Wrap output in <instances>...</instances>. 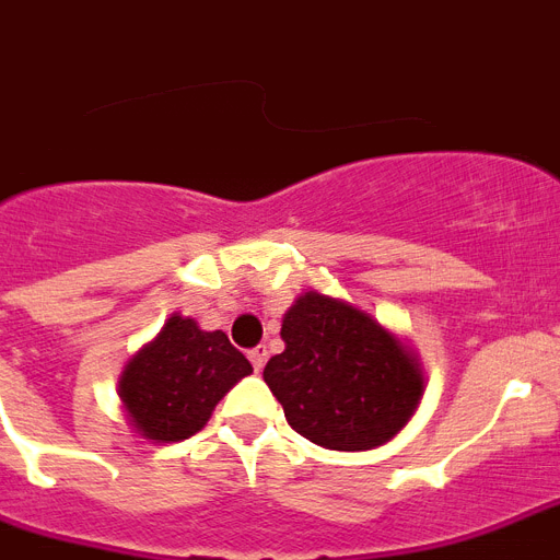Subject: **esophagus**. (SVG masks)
<instances>
[{
    "instance_id": "1",
    "label": "esophagus",
    "mask_w": 560,
    "mask_h": 560,
    "mask_svg": "<svg viewBox=\"0 0 560 560\" xmlns=\"http://www.w3.org/2000/svg\"><path fill=\"white\" fill-rule=\"evenodd\" d=\"M265 361H267V347H253L250 350V364L256 373H261L265 370Z\"/></svg>"
}]
</instances>
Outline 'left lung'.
<instances>
[{"label":"left lung","mask_w":560,"mask_h":560,"mask_svg":"<svg viewBox=\"0 0 560 560\" xmlns=\"http://www.w3.org/2000/svg\"><path fill=\"white\" fill-rule=\"evenodd\" d=\"M281 338L265 382L288 424L318 447H382L424 396L416 352L350 302L307 290L284 313Z\"/></svg>","instance_id":"1"}]
</instances>
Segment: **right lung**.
<instances>
[{
	"mask_svg": "<svg viewBox=\"0 0 560 560\" xmlns=\"http://www.w3.org/2000/svg\"><path fill=\"white\" fill-rule=\"evenodd\" d=\"M250 373V361L222 330H201L192 318L173 313L125 364L119 398L139 435L173 444L208 424L215 404Z\"/></svg>",
	"mask_w": 560,
	"mask_h": 560,
	"instance_id": "add662e5",
	"label": "right lung"
}]
</instances>
